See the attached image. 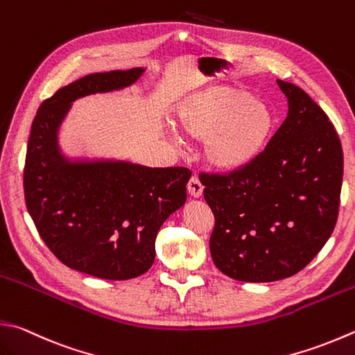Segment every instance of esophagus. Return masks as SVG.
<instances>
[{
    "label": "esophagus",
    "instance_id": "1",
    "mask_svg": "<svg viewBox=\"0 0 355 355\" xmlns=\"http://www.w3.org/2000/svg\"><path fill=\"white\" fill-rule=\"evenodd\" d=\"M187 190H189L190 195L193 198H200V195H202L204 191V185L200 184V180L198 178L193 176L190 180H189V185H187Z\"/></svg>",
    "mask_w": 355,
    "mask_h": 355
}]
</instances>
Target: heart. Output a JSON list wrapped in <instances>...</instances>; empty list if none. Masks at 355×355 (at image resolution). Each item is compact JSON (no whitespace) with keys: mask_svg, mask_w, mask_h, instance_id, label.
<instances>
[{"mask_svg":"<svg viewBox=\"0 0 355 355\" xmlns=\"http://www.w3.org/2000/svg\"><path fill=\"white\" fill-rule=\"evenodd\" d=\"M184 136L202 139L200 155L216 171H236L264 150L273 128L270 106L241 86L218 85L184 98L175 112Z\"/></svg>","mask_w":355,"mask_h":355,"instance_id":"1","label":"heart"}]
</instances>
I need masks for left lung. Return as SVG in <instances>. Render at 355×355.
Masks as SVG:
<instances>
[{
    "label": "left lung",
    "mask_w": 355,
    "mask_h": 355,
    "mask_svg": "<svg viewBox=\"0 0 355 355\" xmlns=\"http://www.w3.org/2000/svg\"><path fill=\"white\" fill-rule=\"evenodd\" d=\"M277 83L289 110L266 150L230 175H200L215 215L213 263L245 283L278 282L304 269L338 216L343 151L337 131L302 88Z\"/></svg>",
    "instance_id": "left-lung-1"
}]
</instances>
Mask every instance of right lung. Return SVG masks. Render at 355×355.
<instances>
[{"label":"right lung","mask_w":355,"mask_h":355,"mask_svg":"<svg viewBox=\"0 0 355 355\" xmlns=\"http://www.w3.org/2000/svg\"><path fill=\"white\" fill-rule=\"evenodd\" d=\"M144 72H96L58 89L38 108L26 155V205L46 245L71 269L116 282L155 263L157 232L185 204L191 171L66 156L58 132L76 100L128 88Z\"/></svg>","instance_id":"add662e5"}]
</instances>
